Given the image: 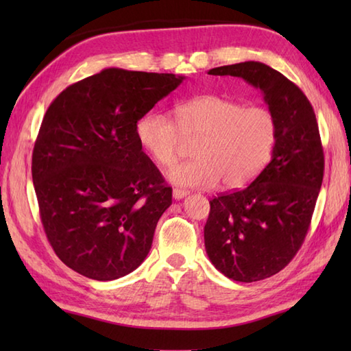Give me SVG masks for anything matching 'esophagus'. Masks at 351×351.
I'll return each instance as SVG.
<instances>
[{
    "label": "esophagus",
    "mask_w": 351,
    "mask_h": 351,
    "mask_svg": "<svg viewBox=\"0 0 351 351\" xmlns=\"http://www.w3.org/2000/svg\"><path fill=\"white\" fill-rule=\"evenodd\" d=\"M187 195H189V191H185V190H181V189H175L173 190V199L175 200H181Z\"/></svg>",
    "instance_id": "obj_1"
}]
</instances>
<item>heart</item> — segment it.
<instances>
[{
	"label": "heart",
	"mask_w": 351,
	"mask_h": 351,
	"mask_svg": "<svg viewBox=\"0 0 351 351\" xmlns=\"http://www.w3.org/2000/svg\"><path fill=\"white\" fill-rule=\"evenodd\" d=\"M176 123L161 111H149L137 121L136 136L160 166L176 160L182 136L200 137L196 160L166 170L171 184L189 189H213L220 181L228 189L244 187L270 161L278 138V122L270 110L245 107L215 95L180 104Z\"/></svg>",
	"instance_id": "1"
}]
</instances>
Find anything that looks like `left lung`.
I'll list each match as a JSON object with an SVG mask.
<instances>
[{
  "label": "left lung",
  "instance_id": "left-lung-1",
  "mask_svg": "<svg viewBox=\"0 0 351 351\" xmlns=\"http://www.w3.org/2000/svg\"><path fill=\"white\" fill-rule=\"evenodd\" d=\"M259 88L278 122L271 160L247 189L214 197L204 229L213 265L237 282L280 271L308 234L323 182L324 155L314 108L280 72L261 62L208 71Z\"/></svg>",
  "mask_w": 351,
  "mask_h": 351
}]
</instances>
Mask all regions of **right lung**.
Instances as JSON below:
<instances>
[{
  "label": "right lung",
  "instance_id": "1",
  "mask_svg": "<svg viewBox=\"0 0 351 351\" xmlns=\"http://www.w3.org/2000/svg\"><path fill=\"white\" fill-rule=\"evenodd\" d=\"M184 80L107 68L64 88L47 110L33 184L45 234L73 271L114 280L146 259L171 189L141 151L136 123Z\"/></svg>",
  "mask_w": 351,
  "mask_h": 351
}]
</instances>
